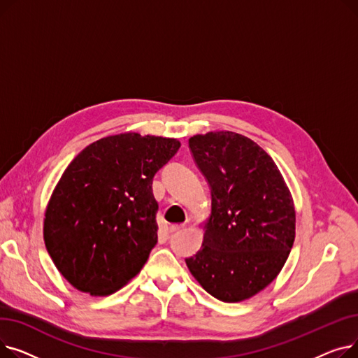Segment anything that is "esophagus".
Masks as SVG:
<instances>
[{
    "label": "esophagus",
    "mask_w": 358,
    "mask_h": 358,
    "mask_svg": "<svg viewBox=\"0 0 358 358\" xmlns=\"http://www.w3.org/2000/svg\"><path fill=\"white\" fill-rule=\"evenodd\" d=\"M184 227H185L184 223H180V224H171V227H169L168 229H169V232L174 234V232H177V231H181V229H184Z\"/></svg>",
    "instance_id": "esophagus-1"
}]
</instances>
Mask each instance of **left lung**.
Instances as JSON below:
<instances>
[{"label":"left lung","mask_w":358,"mask_h":358,"mask_svg":"<svg viewBox=\"0 0 358 358\" xmlns=\"http://www.w3.org/2000/svg\"><path fill=\"white\" fill-rule=\"evenodd\" d=\"M189 146L210 185L212 212L201 248L185 264L209 294L242 302L286 264L296 235L292 193L273 158L247 136L208 131Z\"/></svg>","instance_id":"left-lung-1"}]
</instances>
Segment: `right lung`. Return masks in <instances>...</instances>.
I'll use <instances>...</instances> for the list:
<instances>
[{"mask_svg":"<svg viewBox=\"0 0 358 358\" xmlns=\"http://www.w3.org/2000/svg\"><path fill=\"white\" fill-rule=\"evenodd\" d=\"M180 146L129 131L92 142L66 166L46 206L43 239L75 289L108 296L142 270L158 239L152 178Z\"/></svg>","mask_w":358,"mask_h":358,"instance_id":"add662e5","label":"right lung"}]
</instances>
